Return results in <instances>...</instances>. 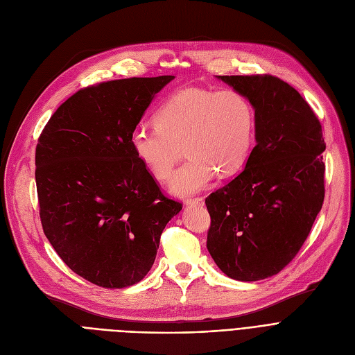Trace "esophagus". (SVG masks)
Masks as SVG:
<instances>
[{
  "label": "esophagus",
  "instance_id": "obj_1",
  "mask_svg": "<svg viewBox=\"0 0 355 355\" xmlns=\"http://www.w3.org/2000/svg\"><path fill=\"white\" fill-rule=\"evenodd\" d=\"M185 204H187V206H202V204H204V198H202V197L187 198V200H185Z\"/></svg>",
  "mask_w": 355,
  "mask_h": 355
}]
</instances>
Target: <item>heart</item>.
<instances>
[{"label":"heart","instance_id":"heart-1","mask_svg":"<svg viewBox=\"0 0 355 355\" xmlns=\"http://www.w3.org/2000/svg\"><path fill=\"white\" fill-rule=\"evenodd\" d=\"M154 121L137 125L129 145L148 173L161 182L170 180L182 145L189 159L171 182L177 196L201 191L217 173L221 177L239 173L250 155L254 110L234 90H181L157 109Z\"/></svg>","mask_w":355,"mask_h":355}]
</instances>
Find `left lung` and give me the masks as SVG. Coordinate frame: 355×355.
I'll return each mask as SVG.
<instances>
[{
	"instance_id": "obj_1",
	"label": "left lung",
	"mask_w": 355,
	"mask_h": 355,
	"mask_svg": "<svg viewBox=\"0 0 355 355\" xmlns=\"http://www.w3.org/2000/svg\"><path fill=\"white\" fill-rule=\"evenodd\" d=\"M254 107L245 170L206 198L207 249L241 282L281 272L301 250L325 197V142L301 93L272 74L218 76Z\"/></svg>"
}]
</instances>
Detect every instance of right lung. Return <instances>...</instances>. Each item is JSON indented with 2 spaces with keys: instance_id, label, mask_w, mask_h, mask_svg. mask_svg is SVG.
I'll list each match as a JSON object with an SVG mask.
<instances>
[{
  "instance_id": "add662e5",
  "label": "right lung",
  "mask_w": 355,
  "mask_h": 355,
  "mask_svg": "<svg viewBox=\"0 0 355 355\" xmlns=\"http://www.w3.org/2000/svg\"><path fill=\"white\" fill-rule=\"evenodd\" d=\"M174 76L129 78L80 89L46 123L35 184L46 237L63 262L102 288L135 285L182 204L135 157L129 135Z\"/></svg>"
}]
</instances>
